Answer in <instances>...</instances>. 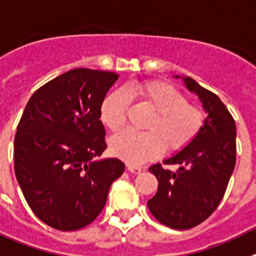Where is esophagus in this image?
<instances>
[{"label": "esophagus", "instance_id": "esophagus-1", "mask_svg": "<svg viewBox=\"0 0 256 256\" xmlns=\"http://www.w3.org/2000/svg\"><path fill=\"white\" fill-rule=\"evenodd\" d=\"M128 170L130 171V172H134V174H140V172H142V168H140V166L130 165V164H128Z\"/></svg>", "mask_w": 256, "mask_h": 256}]
</instances>
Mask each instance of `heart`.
<instances>
[{
	"label": "heart",
	"mask_w": 256,
	"mask_h": 256,
	"mask_svg": "<svg viewBox=\"0 0 256 256\" xmlns=\"http://www.w3.org/2000/svg\"><path fill=\"white\" fill-rule=\"evenodd\" d=\"M128 99H138L153 112L146 122L148 132L125 130L110 139V150L130 165H142L164 150H183L197 136L205 117L200 108L186 103L183 94L162 82H134L114 91L100 106V120L117 131L125 125Z\"/></svg>",
	"instance_id": "heart-1"
}]
</instances>
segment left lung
Wrapping results in <instances>:
<instances>
[{
  "mask_svg": "<svg viewBox=\"0 0 256 256\" xmlns=\"http://www.w3.org/2000/svg\"><path fill=\"white\" fill-rule=\"evenodd\" d=\"M182 80L198 96L208 117L197 136L164 161L176 165L178 170L160 164L150 168L158 188L148 201V208L160 223L174 230H190L214 212L226 193L236 165V124L219 96L190 77Z\"/></svg>",
  "mask_w": 256,
  "mask_h": 256,
  "instance_id": "8db88e82",
  "label": "left lung"
}]
</instances>
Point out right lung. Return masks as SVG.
Returning a JSON list of instances; mask_svg holds the SVG:
<instances>
[{
	"instance_id": "add662e5",
	"label": "right lung",
	"mask_w": 256,
	"mask_h": 256,
	"mask_svg": "<svg viewBox=\"0 0 256 256\" xmlns=\"http://www.w3.org/2000/svg\"><path fill=\"white\" fill-rule=\"evenodd\" d=\"M118 74L78 68L34 91L18 125L14 168L32 211L59 230H81L102 212L125 170L106 150L100 106Z\"/></svg>"
}]
</instances>
